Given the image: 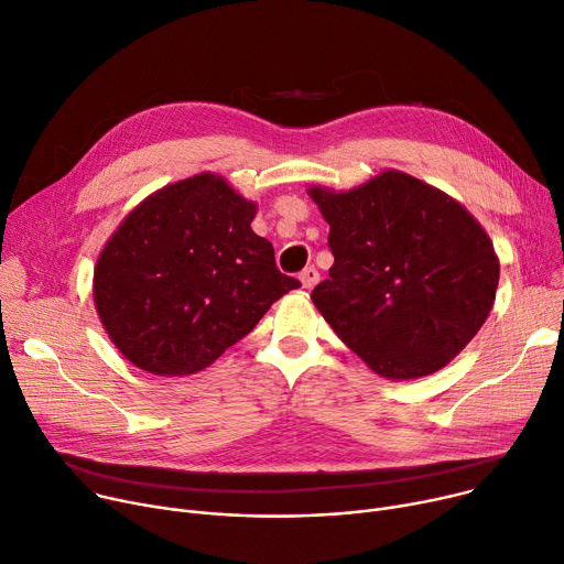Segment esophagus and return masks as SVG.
<instances>
[{
	"label": "esophagus",
	"mask_w": 564,
	"mask_h": 564,
	"mask_svg": "<svg viewBox=\"0 0 564 564\" xmlns=\"http://www.w3.org/2000/svg\"><path fill=\"white\" fill-rule=\"evenodd\" d=\"M299 281H301V285H303L305 290H311V288H315V285L319 283V272H317L315 268H305V270L299 274Z\"/></svg>",
	"instance_id": "obj_1"
}]
</instances>
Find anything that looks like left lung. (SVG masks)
<instances>
[{
  "instance_id": "obj_1",
  "label": "left lung",
  "mask_w": 564,
  "mask_h": 564,
  "mask_svg": "<svg viewBox=\"0 0 564 564\" xmlns=\"http://www.w3.org/2000/svg\"><path fill=\"white\" fill-rule=\"evenodd\" d=\"M335 263L313 301L380 376L445 367L484 326L499 261L481 225L445 193L387 171L348 193L311 188Z\"/></svg>"
}]
</instances>
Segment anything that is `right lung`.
I'll return each instance as SVG.
<instances>
[{
    "instance_id": "right-lung-1",
    "label": "right lung",
    "mask_w": 564,
    "mask_h": 564,
    "mask_svg": "<svg viewBox=\"0 0 564 564\" xmlns=\"http://www.w3.org/2000/svg\"><path fill=\"white\" fill-rule=\"evenodd\" d=\"M256 207L195 175L143 199L100 251L94 303L115 346L155 376L209 367L299 288L251 231Z\"/></svg>"
}]
</instances>
